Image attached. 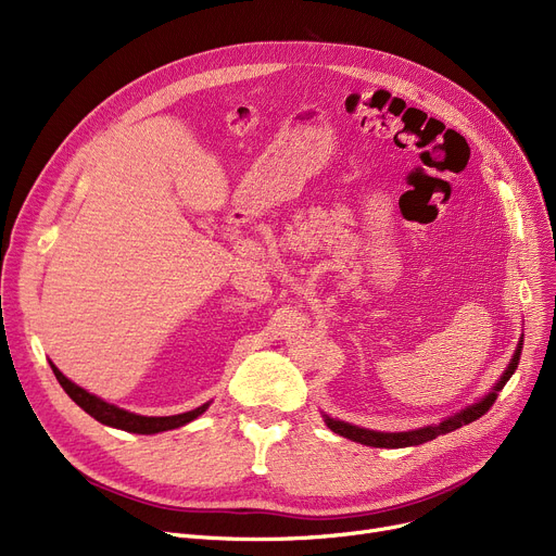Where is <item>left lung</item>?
I'll return each mask as SVG.
<instances>
[{
    "instance_id": "8db88e82",
    "label": "left lung",
    "mask_w": 556,
    "mask_h": 556,
    "mask_svg": "<svg viewBox=\"0 0 556 556\" xmlns=\"http://www.w3.org/2000/svg\"><path fill=\"white\" fill-rule=\"evenodd\" d=\"M520 352H522V336L516 344V352L507 365V369L503 371V376L498 378V383H493V388L482 396L478 399L476 403L466 405L464 410L442 419L440 424H430V426H424V428H415V430H403V432H378V430H369V428H361V426H354V424H346V421H340V419H333L329 415H323L325 424L338 432L340 437H346V440L352 442H358V444H365V446H374V448H405V446H419V444H426L430 440H434V437L440 434H446V432H453L466 424H471L476 419H480L489 407L493 405V401L498 399V392L507 386V381L511 378V374L516 371L518 367V361H520Z\"/></svg>"
}]
</instances>
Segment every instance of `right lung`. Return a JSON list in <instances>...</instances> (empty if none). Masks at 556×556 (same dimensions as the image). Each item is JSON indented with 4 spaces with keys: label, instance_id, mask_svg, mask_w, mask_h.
Masks as SVG:
<instances>
[{
    "label": "right lung",
    "instance_id": "1",
    "mask_svg": "<svg viewBox=\"0 0 556 556\" xmlns=\"http://www.w3.org/2000/svg\"><path fill=\"white\" fill-rule=\"evenodd\" d=\"M58 383H61V388L70 394V399L83 407V410L94 417L99 424L103 426H110V428H119V430H126V432H137V434H155V432H164V430H173V428H180L193 419H198L204 410H207L210 403H202L200 407H195V410H189V413H182V415H170V417H143V415H135V413H128L124 410V407H116L94 394H90L87 390H83L80 386L72 383L70 378L58 369L51 361H49Z\"/></svg>",
    "mask_w": 556,
    "mask_h": 556
}]
</instances>
